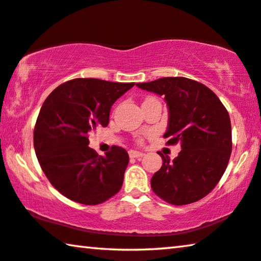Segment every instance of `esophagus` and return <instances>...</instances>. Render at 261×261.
<instances>
[{
    "instance_id": "obj_1",
    "label": "esophagus",
    "mask_w": 261,
    "mask_h": 261,
    "mask_svg": "<svg viewBox=\"0 0 261 261\" xmlns=\"http://www.w3.org/2000/svg\"><path fill=\"white\" fill-rule=\"evenodd\" d=\"M129 155L131 158H141L144 155L143 152H141V151H136V150H130L129 151Z\"/></svg>"
}]
</instances>
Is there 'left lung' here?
<instances>
[{"label": "left lung", "mask_w": 261, "mask_h": 261, "mask_svg": "<svg viewBox=\"0 0 261 261\" xmlns=\"http://www.w3.org/2000/svg\"><path fill=\"white\" fill-rule=\"evenodd\" d=\"M136 85L164 97L169 110L164 138L171 145L179 142L181 146L173 161L159 153L163 165L151 178L153 192L173 205L201 199L215 189L230 161L232 130L227 110L212 90L185 77Z\"/></svg>", "instance_id": "8db88e82"}]
</instances>
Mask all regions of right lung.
Returning <instances> with one entry per match:
<instances>
[{
  "mask_svg": "<svg viewBox=\"0 0 261 261\" xmlns=\"http://www.w3.org/2000/svg\"><path fill=\"white\" fill-rule=\"evenodd\" d=\"M135 83L97 79L65 82L46 97L34 130V147L46 178L76 203L97 205L122 188L129 154L119 146L98 155L89 132L107 126L110 110Z\"/></svg>",
  "mask_w": 261,
  "mask_h": 261,
  "instance_id": "1",
  "label": "right lung"
}]
</instances>
